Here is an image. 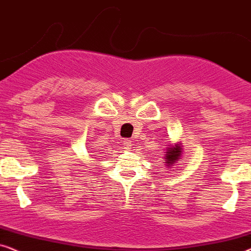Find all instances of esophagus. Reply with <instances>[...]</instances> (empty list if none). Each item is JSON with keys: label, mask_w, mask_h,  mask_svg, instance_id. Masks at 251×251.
Instances as JSON below:
<instances>
[{"label": "esophagus", "mask_w": 251, "mask_h": 251, "mask_svg": "<svg viewBox=\"0 0 251 251\" xmlns=\"http://www.w3.org/2000/svg\"><path fill=\"white\" fill-rule=\"evenodd\" d=\"M132 146H133L132 140H125V141H124V147H125L126 149H131Z\"/></svg>", "instance_id": "34e87169"}]
</instances>
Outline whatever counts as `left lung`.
I'll return each instance as SVG.
<instances>
[{
    "instance_id": "8db88e82",
    "label": "left lung",
    "mask_w": 251,
    "mask_h": 251,
    "mask_svg": "<svg viewBox=\"0 0 251 251\" xmlns=\"http://www.w3.org/2000/svg\"><path fill=\"white\" fill-rule=\"evenodd\" d=\"M182 151V148H181V143H176L175 146H171L170 148H168L166 150V155H165V164L166 166L173 164V163H176V160L179 159V157L181 156V152Z\"/></svg>"
}]
</instances>
